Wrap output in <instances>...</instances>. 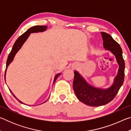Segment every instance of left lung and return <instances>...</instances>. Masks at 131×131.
<instances>
[{
	"mask_svg": "<svg viewBox=\"0 0 131 131\" xmlns=\"http://www.w3.org/2000/svg\"><path fill=\"white\" fill-rule=\"evenodd\" d=\"M103 40V47L116 57L119 69L117 75L114 79L113 84L107 89L98 88L90 85L81 75L74 71V77L73 87L79 100L90 106H100L106 105L116 96L124 80L125 62L123 51L119 44L109 34L101 32Z\"/></svg>",
	"mask_w": 131,
	"mask_h": 131,
	"instance_id": "obj_1",
	"label": "left lung"
}]
</instances>
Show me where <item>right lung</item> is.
I'll return each mask as SVG.
<instances>
[{"label":"right lung","instance_id":"right-lung-1","mask_svg":"<svg viewBox=\"0 0 131 131\" xmlns=\"http://www.w3.org/2000/svg\"><path fill=\"white\" fill-rule=\"evenodd\" d=\"M47 26H39V25H37V26H32V27H31L28 30H26V32L24 33V34H23V35H21V36H19L18 38L17 39V40L15 41V43L14 44V45H13L12 50V51H11V52L9 54V55H8V58H7V62H6V70H5V74H4V79H5V80H6V71H7V67L8 66H9L10 64L12 63V62L13 61V59H14V58L15 57V54H16L17 52L21 49L22 46H23V45L24 44V43L25 42V41L26 40H27V39L28 38V37L29 36L30 34H32V33H37V32H43V31H45L46 29H47ZM61 74V73H58L55 76L54 82H53V84H54V83H55V81H56V80L57 79L58 77H59V76ZM10 92H12V94L13 95V96L15 97V98L19 102L21 103H24L23 102H22L21 101H19V99H17V97L15 96L14 94H13L12 91H11L10 90ZM46 101H45V102H46Z\"/></svg>","mask_w":131,"mask_h":131}]
</instances>
